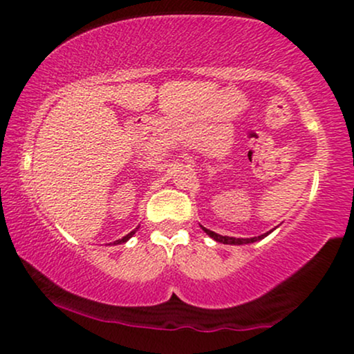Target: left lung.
<instances>
[{
    "label": "left lung",
    "instance_id": "obj_1",
    "mask_svg": "<svg viewBox=\"0 0 354 354\" xmlns=\"http://www.w3.org/2000/svg\"><path fill=\"white\" fill-rule=\"evenodd\" d=\"M203 230H205L206 234H209V236L213 238L214 241L223 243V245H248V243L258 241V239L265 238V236H268V234L271 233V231H268V233L261 234V236H254V238H231V236H221V234L214 233V231H209V230H206V228H203Z\"/></svg>",
    "mask_w": 354,
    "mask_h": 354
}]
</instances>
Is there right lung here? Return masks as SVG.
Instances as JSON below:
<instances>
[{"label": "right lung", "instance_id": "1", "mask_svg": "<svg viewBox=\"0 0 354 354\" xmlns=\"http://www.w3.org/2000/svg\"><path fill=\"white\" fill-rule=\"evenodd\" d=\"M136 230H138V228H136ZM136 230H133L131 233H128V234H126V236H123V238H121V239H118V241H115V245H121V243H126V241H128V239L131 238L133 234L136 233Z\"/></svg>", "mask_w": 354, "mask_h": 354}]
</instances>
